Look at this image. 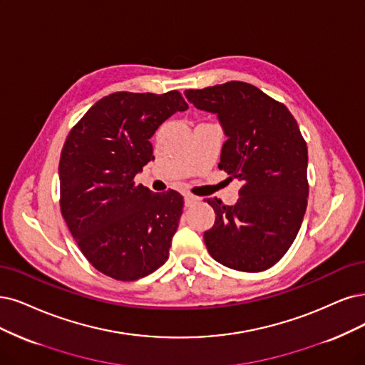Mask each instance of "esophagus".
<instances>
[{"mask_svg": "<svg viewBox=\"0 0 365 365\" xmlns=\"http://www.w3.org/2000/svg\"><path fill=\"white\" fill-rule=\"evenodd\" d=\"M198 197H194V195H191V194H185V206H194L195 203H198Z\"/></svg>", "mask_w": 365, "mask_h": 365, "instance_id": "obj_1", "label": "esophagus"}]
</instances>
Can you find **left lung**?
I'll return each instance as SVG.
<instances>
[{
  "mask_svg": "<svg viewBox=\"0 0 365 365\" xmlns=\"http://www.w3.org/2000/svg\"><path fill=\"white\" fill-rule=\"evenodd\" d=\"M185 96L218 115L227 137L218 167L242 182L235 206L207 198L217 215L205 232L207 251L235 271H266L289 251L307 209L308 150L299 126L284 103L242 81Z\"/></svg>",
  "mask_w": 365,
  "mask_h": 365,
  "instance_id": "left-lung-1",
  "label": "left lung"
}]
</instances>
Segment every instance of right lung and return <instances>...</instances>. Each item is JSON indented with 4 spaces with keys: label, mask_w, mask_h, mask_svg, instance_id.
Listing matches in <instances>:
<instances>
[{
    "label": "right lung",
    "mask_w": 365,
    "mask_h": 365,
    "mask_svg": "<svg viewBox=\"0 0 365 365\" xmlns=\"http://www.w3.org/2000/svg\"><path fill=\"white\" fill-rule=\"evenodd\" d=\"M185 110L178 90L117 91L94 103L67 135L58 165L61 215L86 259L114 279H140L168 259L183 197L152 192L133 179L155 159L156 129Z\"/></svg>",
    "instance_id": "1"
}]
</instances>
